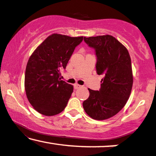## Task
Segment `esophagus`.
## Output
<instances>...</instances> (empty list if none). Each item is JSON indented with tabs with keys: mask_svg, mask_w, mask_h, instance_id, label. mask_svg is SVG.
Listing matches in <instances>:
<instances>
[{
	"mask_svg": "<svg viewBox=\"0 0 156 156\" xmlns=\"http://www.w3.org/2000/svg\"><path fill=\"white\" fill-rule=\"evenodd\" d=\"M80 87H81V86L79 85V84H78V83H75L74 84V88H75V89H79V88H80Z\"/></svg>",
	"mask_w": 156,
	"mask_h": 156,
	"instance_id": "34e87169",
	"label": "esophagus"
}]
</instances>
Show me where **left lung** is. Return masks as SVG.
Segmentation results:
<instances>
[{
  "label": "left lung",
  "instance_id": "left-lung-1",
  "mask_svg": "<svg viewBox=\"0 0 156 156\" xmlns=\"http://www.w3.org/2000/svg\"><path fill=\"white\" fill-rule=\"evenodd\" d=\"M89 46L95 49L96 69L103 75L99 91L88 89L89 97L83 101L86 113L96 120H104L120 112L129 99L133 76L128 49L111 35L84 37Z\"/></svg>",
  "mask_w": 156,
  "mask_h": 156
}]
</instances>
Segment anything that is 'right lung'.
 <instances>
[{
    "label": "right lung",
    "mask_w": 156,
    "mask_h": 156,
    "mask_svg": "<svg viewBox=\"0 0 156 156\" xmlns=\"http://www.w3.org/2000/svg\"><path fill=\"white\" fill-rule=\"evenodd\" d=\"M83 39L53 34L30 56L25 74V90L37 112L54 116L67 106L73 86L61 80L60 70L65 69L75 48Z\"/></svg>",
    "instance_id": "right-lung-1"
}]
</instances>
